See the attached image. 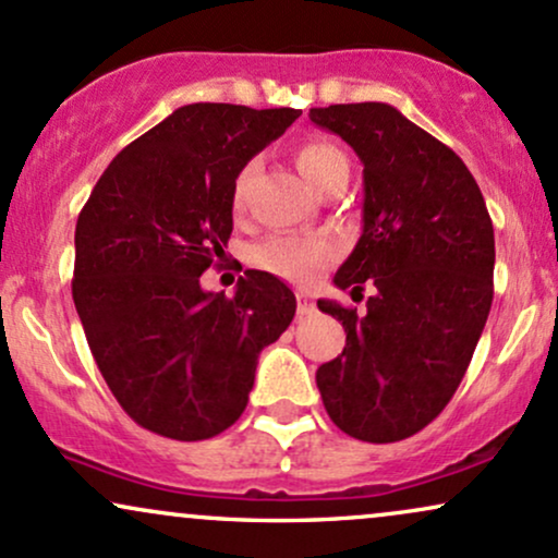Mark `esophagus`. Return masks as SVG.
<instances>
[{"label": "esophagus", "mask_w": 558, "mask_h": 558, "mask_svg": "<svg viewBox=\"0 0 558 558\" xmlns=\"http://www.w3.org/2000/svg\"><path fill=\"white\" fill-rule=\"evenodd\" d=\"M316 311V303L307 292H298V316H311Z\"/></svg>", "instance_id": "esophagus-1"}]
</instances>
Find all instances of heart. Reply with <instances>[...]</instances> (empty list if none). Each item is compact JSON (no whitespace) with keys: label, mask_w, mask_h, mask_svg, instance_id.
<instances>
[{"label":"heart","mask_w":558,"mask_h":558,"mask_svg":"<svg viewBox=\"0 0 558 558\" xmlns=\"http://www.w3.org/2000/svg\"><path fill=\"white\" fill-rule=\"evenodd\" d=\"M350 169L347 156L337 146L326 141H307L298 150V169L311 182L313 187H320L333 172L339 169ZM251 177V167H245L238 174L232 187V203L240 206L242 193H245V182ZM253 264L264 271L277 274V277L292 281L313 279L326 264H331L333 251L329 242L316 238H292V234H277L268 238L260 245L253 247Z\"/></svg>","instance_id":"obj_1"}]
</instances>
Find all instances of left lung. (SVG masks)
Listing matches in <instances>:
<instances>
[{
	"label": "left lung",
	"mask_w": 558,
	"mask_h": 558,
	"mask_svg": "<svg viewBox=\"0 0 558 558\" xmlns=\"http://www.w3.org/2000/svg\"><path fill=\"white\" fill-rule=\"evenodd\" d=\"M311 122L363 161V234L333 284L371 287L365 313L318 300L347 331L316 373L320 399L347 436L402 441L447 408L473 360L494 300V225L460 156L389 104H331Z\"/></svg>",
	"instance_id": "obj_1"
}]
</instances>
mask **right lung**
<instances>
[{
	"label": "right lung",
	"instance_id": "add662e5",
	"mask_svg": "<svg viewBox=\"0 0 558 558\" xmlns=\"http://www.w3.org/2000/svg\"><path fill=\"white\" fill-rule=\"evenodd\" d=\"M300 109L187 104L114 156L77 216L72 300L104 381L137 425L203 441L242 415L294 294L245 271L234 298L201 274L232 234V187Z\"/></svg>",
	"mask_w": 558,
	"mask_h": 558
}]
</instances>
